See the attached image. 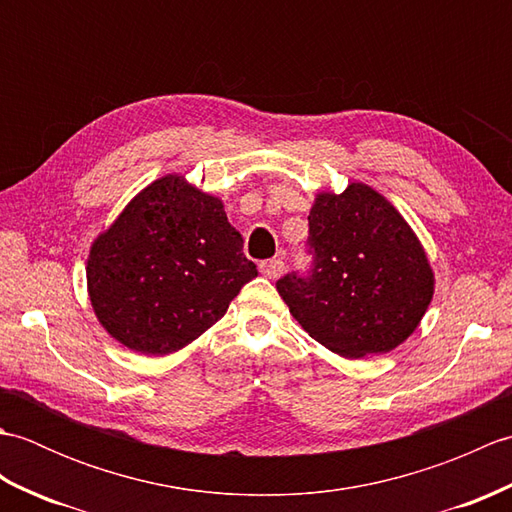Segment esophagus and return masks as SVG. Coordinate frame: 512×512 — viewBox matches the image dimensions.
<instances>
[{"label":"esophagus","instance_id":"34e87169","mask_svg":"<svg viewBox=\"0 0 512 512\" xmlns=\"http://www.w3.org/2000/svg\"><path fill=\"white\" fill-rule=\"evenodd\" d=\"M259 270H262L264 277L277 279V277H281V273H284V270H286V264H284V259L275 257V259H266V262L259 264Z\"/></svg>","mask_w":512,"mask_h":512}]
</instances>
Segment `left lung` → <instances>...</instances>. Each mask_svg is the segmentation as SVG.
I'll return each instance as SVG.
<instances>
[{"label": "left lung", "instance_id": "1", "mask_svg": "<svg viewBox=\"0 0 512 512\" xmlns=\"http://www.w3.org/2000/svg\"><path fill=\"white\" fill-rule=\"evenodd\" d=\"M308 275L277 281L290 314L345 358L385 354L418 328L433 297L424 248L394 206L363 182L319 193L308 215Z\"/></svg>", "mask_w": 512, "mask_h": 512}]
</instances>
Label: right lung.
I'll list each match as a JSON object with an SVG mask.
<instances>
[{"label": "right lung", "mask_w": 512, "mask_h": 512, "mask_svg": "<svg viewBox=\"0 0 512 512\" xmlns=\"http://www.w3.org/2000/svg\"><path fill=\"white\" fill-rule=\"evenodd\" d=\"M242 246L220 198L182 176L151 182L92 244L88 290L96 317L129 350L178 352L257 277Z\"/></svg>", "instance_id": "right-lung-1"}]
</instances>
